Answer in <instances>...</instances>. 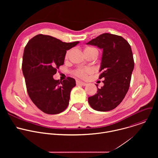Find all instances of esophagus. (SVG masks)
I'll return each instance as SVG.
<instances>
[{"label": "esophagus", "instance_id": "1", "mask_svg": "<svg viewBox=\"0 0 158 158\" xmlns=\"http://www.w3.org/2000/svg\"><path fill=\"white\" fill-rule=\"evenodd\" d=\"M76 84H77V85H82V86H85L87 84L86 83H85L84 82H82V81H78V80L76 81Z\"/></svg>", "mask_w": 158, "mask_h": 158}]
</instances>
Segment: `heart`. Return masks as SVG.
<instances>
[{
	"label": "heart",
	"mask_w": 158,
	"mask_h": 158,
	"mask_svg": "<svg viewBox=\"0 0 158 158\" xmlns=\"http://www.w3.org/2000/svg\"><path fill=\"white\" fill-rule=\"evenodd\" d=\"M93 49H96L95 48H90V47H87L85 49H84V51H90V50H93ZM69 51H67L66 52V54H65V57H67L69 56ZM93 72V70L91 69V68H79V69H77V70L75 71L74 72V74L76 76H77V77H81V78H82V79H85L87 77V76L91 74Z\"/></svg>",
	"instance_id": "b5f03b06"
}]
</instances>
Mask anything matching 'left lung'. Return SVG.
I'll use <instances>...</instances> for the list:
<instances>
[{
  "mask_svg": "<svg viewBox=\"0 0 158 158\" xmlns=\"http://www.w3.org/2000/svg\"><path fill=\"white\" fill-rule=\"evenodd\" d=\"M103 50L99 79L104 78L98 93L89 97L91 107L98 111L116 108L124 99L130 85L134 62L131 46L123 37L104 33L86 43Z\"/></svg>",
  "mask_w": 158,
  "mask_h": 158,
  "instance_id": "8db88e82",
  "label": "left lung"
}]
</instances>
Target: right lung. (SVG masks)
Returning <instances> with one entry per match:
<instances>
[{"label": "right lung", "instance_id": "1", "mask_svg": "<svg viewBox=\"0 0 158 158\" xmlns=\"http://www.w3.org/2000/svg\"><path fill=\"white\" fill-rule=\"evenodd\" d=\"M79 42L67 43L38 34L25 47L22 69L27 91L34 104L45 113H60L69 104L71 91L76 85L75 79L68 77L62 81L54 79L53 76L64 64L66 51Z\"/></svg>", "mask_w": 158, "mask_h": 158}]
</instances>
